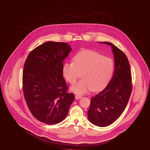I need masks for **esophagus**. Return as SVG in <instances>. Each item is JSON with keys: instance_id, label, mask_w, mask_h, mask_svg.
Here are the masks:
<instances>
[{"instance_id": "34e87169", "label": "esophagus", "mask_w": 150, "mask_h": 150, "mask_svg": "<svg viewBox=\"0 0 150 150\" xmlns=\"http://www.w3.org/2000/svg\"><path fill=\"white\" fill-rule=\"evenodd\" d=\"M81 98H82V96L80 95H76V96H75V98H76V99H81Z\"/></svg>"}]
</instances>
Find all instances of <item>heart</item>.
Instances as JSON below:
<instances>
[{
    "instance_id": "b5f03b06",
    "label": "heart",
    "mask_w": 150,
    "mask_h": 150,
    "mask_svg": "<svg viewBox=\"0 0 150 150\" xmlns=\"http://www.w3.org/2000/svg\"><path fill=\"white\" fill-rule=\"evenodd\" d=\"M114 68L112 59L87 50L78 53L74 57L73 62H65L62 74L66 81L73 85L81 73L83 79L72 87V90L83 93L92 89L96 91L105 87L112 77Z\"/></svg>"
}]
</instances>
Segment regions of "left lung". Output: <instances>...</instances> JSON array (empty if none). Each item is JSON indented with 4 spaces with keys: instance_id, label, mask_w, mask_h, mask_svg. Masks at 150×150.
Wrapping results in <instances>:
<instances>
[{
    "instance_id": "obj_1",
    "label": "left lung",
    "mask_w": 150,
    "mask_h": 150,
    "mask_svg": "<svg viewBox=\"0 0 150 150\" xmlns=\"http://www.w3.org/2000/svg\"><path fill=\"white\" fill-rule=\"evenodd\" d=\"M111 45L115 71L106 87L91 99L88 118L96 126L106 127L116 121L124 111L132 91V76L128 59L117 47Z\"/></svg>"
}]
</instances>
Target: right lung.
<instances>
[{"label":"right lung","instance_id":"obj_1","mask_svg":"<svg viewBox=\"0 0 150 150\" xmlns=\"http://www.w3.org/2000/svg\"><path fill=\"white\" fill-rule=\"evenodd\" d=\"M71 50L67 43L47 42L33 49L24 64L25 101L33 117L44 124L62 121L74 99L62 74L63 62Z\"/></svg>","mask_w":150,"mask_h":150}]
</instances>
